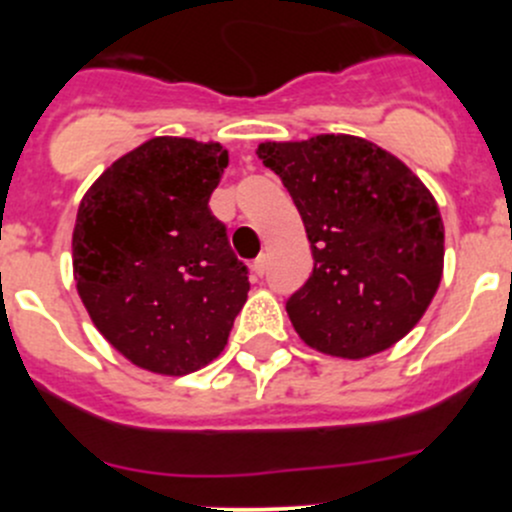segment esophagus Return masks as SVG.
Instances as JSON below:
<instances>
[{
    "label": "esophagus",
    "instance_id": "34e87169",
    "mask_svg": "<svg viewBox=\"0 0 512 512\" xmlns=\"http://www.w3.org/2000/svg\"><path fill=\"white\" fill-rule=\"evenodd\" d=\"M252 272H255L257 277H262L267 272V255H260L255 262H252Z\"/></svg>",
    "mask_w": 512,
    "mask_h": 512
}]
</instances>
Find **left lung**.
I'll list each match as a JSON object with an SVG mask.
<instances>
[{
    "label": "left lung",
    "instance_id": "1",
    "mask_svg": "<svg viewBox=\"0 0 512 512\" xmlns=\"http://www.w3.org/2000/svg\"><path fill=\"white\" fill-rule=\"evenodd\" d=\"M292 195L314 267L287 299L304 344L342 359L394 347L443 275V223L426 185L384 148L344 133L260 143Z\"/></svg>",
    "mask_w": 512,
    "mask_h": 512
}]
</instances>
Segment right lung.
<instances>
[{
	"mask_svg": "<svg viewBox=\"0 0 512 512\" xmlns=\"http://www.w3.org/2000/svg\"><path fill=\"white\" fill-rule=\"evenodd\" d=\"M227 168L220 143L151 138L103 170L74 227V280L96 329L136 366L165 376L225 349L247 299L210 195Z\"/></svg>",
	"mask_w": 512,
	"mask_h": 512,
	"instance_id": "1",
	"label": "right lung"
}]
</instances>
